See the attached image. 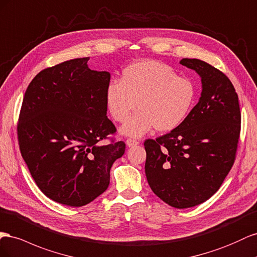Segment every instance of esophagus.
<instances>
[{
  "instance_id": "1",
  "label": "esophagus",
  "mask_w": 257,
  "mask_h": 257,
  "mask_svg": "<svg viewBox=\"0 0 257 257\" xmlns=\"http://www.w3.org/2000/svg\"><path fill=\"white\" fill-rule=\"evenodd\" d=\"M126 144H127V146H136V145H138L139 144V141H137V140H134V139H127L126 140Z\"/></svg>"
}]
</instances>
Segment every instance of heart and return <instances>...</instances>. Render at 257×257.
<instances>
[{
  "label": "heart",
  "instance_id": "obj_1",
  "mask_svg": "<svg viewBox=\"0 0 257 257\" xmlns=\"http://www.w3.org/2000/svg\"><path fill=\"white\" fill-rule=\"evenodd\" d=\"M197 99L193 80L181 77L170 65L143 60L122 71L120 82L113 80L105 93L106 106L113 118L123 122L130 113L139 111L124 122L120 131L141 137L153 128L171 131L185 121Z\"/></svg>",
  "mask_w": 257,
  "mask_h": 257
}]
</instances>
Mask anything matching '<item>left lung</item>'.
Here are the masks:
<instances>
[{
    "instance_id": "1",
    "label": "left lung",
    "mask_w": 257,
    "mask_h": 257,
    "mask_svg": "<svg viewBox=\"0 0 257 257\" xmlns=\"http://www.w3.org/2000/svg\"><path fill=\"white\" fill-rule=\"evenodd\" d=\"M180 63L200 75L201 97L181 126L145 140V174L161 200L185 209L213 196L230 171L241 112L238 94L222 71L199 59L184 58Z\"/></svg>"
}]
</instances>
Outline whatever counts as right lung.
I'll return each instance as SVG.
<instances>
[{
    "label": "right lung",
    "mask_w": 257,
    "mask_h": 257,
    "mask_svg": "<svg viewBox=\"0 0 257 257\" xmlns=\"http://www.w3.org/2000/svg\"><path fill=\"white\" fill-rule=\"evenodd\" d=\"M89 57L44 69L29 84L17 123L21 156L49 199L82 207L104 193L109 170L126 149L106 116L108 72Z\"/></svg>",
    "instance_id": "obj_1"
}]
</instances>
